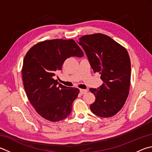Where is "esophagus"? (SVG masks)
<instances>
[{"instance_id": "obj_1", "label": "esophagus", "mask_w": 152, "mask_h": 152, "mask_svg": "<svg viewBox=\"0 0 152 152\" xmlns=\"http://www.w3.org/2000/svg\"><path fill=\"white\" fill-rule=\"evenodd\" d=\"M80 92L81 94H86L88 92V90L87 89H80Z\"/></svg>"}]
</instances>
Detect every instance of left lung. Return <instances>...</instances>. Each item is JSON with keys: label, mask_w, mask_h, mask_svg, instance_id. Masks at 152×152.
<instances>
[{"label": "left lung", "mask_w": 152, "mask_h": 152, "mask_svg": "<svg viewBox=\"0 0 152 152\" xmlns=\"http://www.w3.org/2000/svg\"><path fill=\"white\" fill-rule=\"evenodd\" d=\"M78 43L86 54L94 72L101 74L103 84L90 88L96 97L90 105L93 114L102 118L112 117L122 108L130 85L131 63L128 52L107 35H86Z\"/></svg>", "instance_id": "left-lung-1"}]
</instances>
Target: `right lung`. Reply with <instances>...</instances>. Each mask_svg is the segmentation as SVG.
Instances as JSON below:
<instances>
[{"mask_svg": "<svg viewBox=\"0 0 152 152\" xmlns=\"http://www.w3.org/2000/svg\"><path fill=\"white\" fill-rule=\"evenodd\" d=\"M83 56L74 40L54 39L37 44L24 56L22 69L24 90L30 104L45 119L58 122L70 114L80 90L58 84L53 77L68 58Z\"/></svg>", "mask_w": 152, "mask_h": 152, "instance_id": "right-lung-1", "label": "right lung"}]
</instances>
